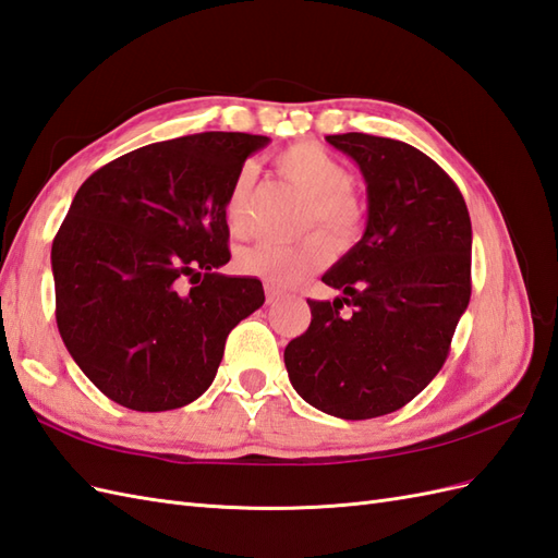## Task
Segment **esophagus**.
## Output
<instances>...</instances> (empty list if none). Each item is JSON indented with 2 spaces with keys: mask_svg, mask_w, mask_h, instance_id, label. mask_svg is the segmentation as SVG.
Masks as SVG:
<instances>
[{
  "mask_svg": "<svg viewBox=\"0 0 558 558\" xmlns=\"http://www.w3.org/2000/svg\"><path fill=\"white\" fill-rule=\"evenodd\" d=\"M282 300V292H278L276 288H270V284H266V302L268 304H278Z\"/></svg>",
  "mask_w": 558,
  "mask_h": 558,
  "instance_id": "obj_1",
  "label": "esophagus"
}]
</instances>
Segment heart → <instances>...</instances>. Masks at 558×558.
<instances>
[{
  "label": "heart",
  "mask_w": 558,
  "mask_h": 558,
  "mask_svg": "<svg viewBox=\"0 0 558 558\" xmlns=\"http://www.w3.org/2000/svg\"><path fill=\"white\" fill-rule=\"evenodd\" d=\"M278 171L308 197L306 226H323L338 244H349L364 228V206L352 194V175L330 151L300 142L276 157ZM254 185V168L244 166L232 180L226 197V223L230 232H244V206ZM332 244L326 232H311L304 240L256 242L242 250L238 264L244 274L264 278L276 288L300 282L330 258Z\"/></svg>",
  "instance_id": "obj_1"
}]
</instances>
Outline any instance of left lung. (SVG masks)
<instances>
[{
	"mask_svg": "<svg viewBox=\"0 0 558 558\" xmlns=\"http://www.w3.org/2000/svg\"><path fill=\"white\" fill-rule=\"evenodd\" d=\"M326 140L364 175L368 220L320 278L342 294L308 300L311 326L284 347V368L311 407L366 421L409 404L442 368L471 300V216L454 180L407 142Z\"/></svg>",
	"mask_w": 558,
	"mask_h": 558,
	"instance_id": "left-lung-1",
	"label": "left lung"
}]
</instances>
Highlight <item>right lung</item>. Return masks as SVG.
<instances>
[{"label": "right lung", "mask_w": 558, "mask_h": 558, "mask_svg": "<svg viewBox=\"0 0 558 558\" xmlns=\"http://www.w3.org/2000/svg\"><path fill=\"white\" fill-rule=\"evenodd\" d=\"M264 135L199 133L128 151L75 192L51 244L57 326L116 404L171 411L202 397L230 330L264 304L230 262L226 197Z\"/></svg>", "instance_id": "right-lung-1"}]
</instances>
